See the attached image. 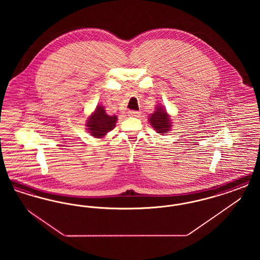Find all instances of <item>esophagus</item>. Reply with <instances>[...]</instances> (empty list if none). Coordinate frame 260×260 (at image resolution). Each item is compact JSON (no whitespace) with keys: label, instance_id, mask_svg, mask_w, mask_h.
I'll return each mask as SVG.
<instances>
[{"label":"esophagus","instance_id":"1","mask_svg":"<svg viewBox=\"0 0 260 260\" xmlns=\"http://www.w3.org/2000/svg\"><path fill=\"white\" fill-rule=\"evenodd\" d=\"M127 114H128V116H131V117H138V116L140 115L139 112L135 111V110H131V111L127 112Z\"/></svg>","mask_w":260,"mask_h":260}]
</instances>
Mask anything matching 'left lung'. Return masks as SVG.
Masks as SVG:
<instances>
[{
	"mask_svg": "<svg viewBox=\"0 0 260 260\" xmlns=\"http://www.w3.org/2000/svg\"><path fill=\"white\" fill-rule=\"evenodd\" d=\"M149 122L159 134H165L166 132H169L172 124L167 111L160 106L157 108L155 113L150 116Z\"/></svg>",
	"mask_w": 260,
	"mask_h": 260,
	"instance_id": "obj_1",
	"label": "left lung"
}]
</instances>
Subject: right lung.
<instances>
[{
  "label": "right lung",
  "mask_w": 260,
  "mask_h": 260,
  "mask_svg": "<svg viewBox=\"0 0 260 260\" xmlns=\"http://www.w3.org/2000/svg\"><path fill=\"white\" fill-rule=\"evenodd\" d=\"M116 121V116H108L102 106H98L96 110L87 120V129L89 131L91 136L102 137L112 129H114Z\"/></svg>",
  "instance_id": "right-lung-1"
}]
</instances>
